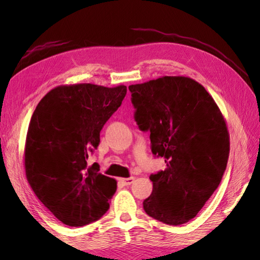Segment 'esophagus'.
Returning <instances> with one entry per match:
<instances>
[{"label":"esophagus","instance_id":"1","mask_svg":"<svg viewBox=\"0 0 260 260\" xmlns=\"http://www.w3.org/2000/svg\"><path fill=\"white\" fill-rule=\"evenodd\" d=\"M119 181L124 184V186H129L131 183H133L134 178H124V179H119Z\"/></svg>","mask_w":260,"mask_h":260}]
</instances>
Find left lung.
Segmentation results:
<instances>
[{
  "label": "left lung",
  "mask_w": 260,
  "mask_h": 260,
  "mask_svg": "<svg viewBox=\"0 0 260 260\" xmlns=\"http://www.w3.org/2000/svg\"><path fill=\"white\" fill-rule=\"evenodd\" d=\"M135 120L150 132L151 151L166 169L150 175L143 209L167 225L196 217L218 188L230 156L226 120L205 88L188 77L131 85Z\"/></svg>",
  "instance_id": "1"
}]
</instances>
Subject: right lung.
Masks as SVG:
<instances>
[{"instance_id": "1", "label": "right lung", "mask_w": 260, "mask_h": 260, "mask_svg": "<svg viewBox=\"0 0 260 260\" xmlns=\"http://www.w3.org/2000/svg\"><path fill=\"white\" fill-rule=\"evenodd\" d=\"M124 85L58 86L35 108L26 135L24 165L30 188L64 223L80 227L96 221L110 208L117 181L88 166L100 132L120 107Z\"/></svg>"}]
</instances>
